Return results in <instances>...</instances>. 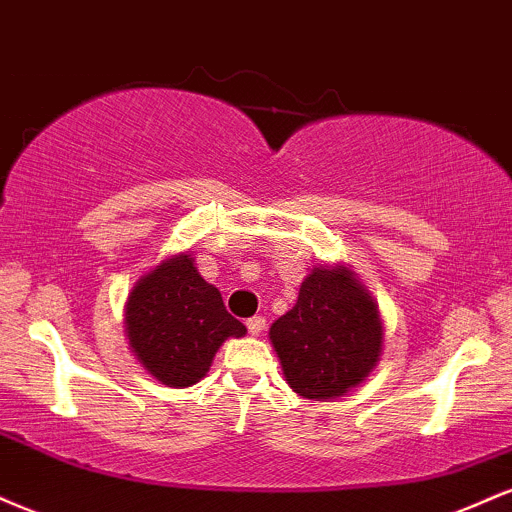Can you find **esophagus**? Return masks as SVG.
<instances>
[{"mask_svg": "<svg viewBox=\"0 0 512 512\" xmlns=\"http://www.w3.org/2000/svg\"><path fill=\"white\" fill-rule=\"evenodd\" d=\"M246 328H249L251 335H261L266 330V316H254L246 321Z\"/></svg>", "mask_w": 512, "mask_h": 512, "instance_id": "34e87169", "label": "esophagus"}]
</instances>
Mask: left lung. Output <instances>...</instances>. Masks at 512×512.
Segmentation results:
<instances>
[{
    "label": "left lung",
    "mask_w": 512,
    "mask_h": 512,
    "mask_svg": "<svg viewBox=\"0 0 512 512\" xmlns=\"http://www.w3.org/2000/svg\"><path fill=\"white\" fill-rule=\"evenodd\" d=\"M290 388L304 398H338L359 386L381 354L374 299L345 268H316L297 304L270 326Z\"/></svg>",
    "instance_id": "obj_1"
}]
</instances>
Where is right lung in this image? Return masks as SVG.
<instances>
[{"label": "right lung", "mask_w": 512, "mask_h": 512, "mask_svg": "<svg viewBox=\"0 0 512 512\" xmlns=\"http://www.w3.org/2000/svg\"><path fill=\"white\" fill-rule=\"evenodd\" d=\"M126 333L150 374L165 386L186 388L208 374L222 342L242 338L246 328L182 254L136 282L126 304Z\"/></svg>", "instance_id": "1"}]
</instances>
